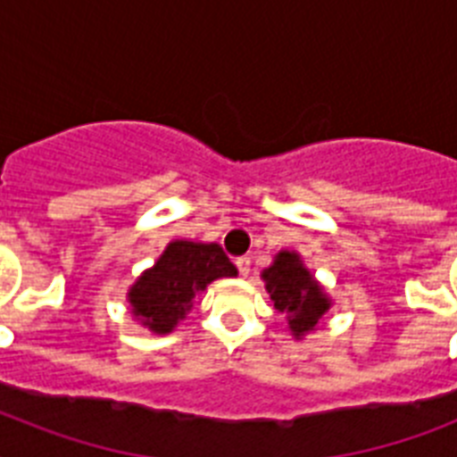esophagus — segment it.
<instances>
[{
  "label": "esophagus",
  "mask_w": 457,
  "mask_h": 457,
  "mask_svg": "<svg viewBox=\"0 0 457 457\" xmlns=\"http://www.w3.org/2000/svg\"><path fill=\"white\" fill-rule=\"evenodd\" d=\"M237 270H239V275H242V278H246V275L251 272V258L249 256L237 258Z\"/></svg>",
  "instance_id": "1"
}]
</instances>
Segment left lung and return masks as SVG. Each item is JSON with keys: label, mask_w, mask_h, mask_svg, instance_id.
Masks as SVG:
<instances>
[{"label": "left lung", "mask_w": 457, "mask_h": 457, "mask_svg": "<svg viewBox=\"0 0 457 457\" xmlns=\"http://www.w3.org/2000/svg\"><path fill=\"white\" fill-rule=\"evenodd\" d=\"M265 289L275 301V308L287 315V325L294 339L318 329L320 320L332 308V296L325 292L315 275L305 268L296 251L282 249L272 263L261 272Z\"/></svg>", "instance_id": "left-lung-1"}]
</instances>
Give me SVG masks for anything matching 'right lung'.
Returning <instances> with one entry per match:
<instances>
[{"instance_id":"1","label":"right lung","mask_w":457,"mask_h":457,"mask_svg":"<svg viewBox=\"0 0 457 457\" xmlns=\"http://www.w3.org/2000/svg\"><path fill=\"white\" fill-rule=\"evenodd\" d=\"M220 278H237V268L218 244L172 239L128 289L132 318L149 332L170 334L192 311L194 296Z\"/></svg>"}]
</instances>
